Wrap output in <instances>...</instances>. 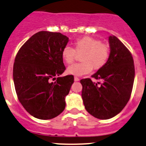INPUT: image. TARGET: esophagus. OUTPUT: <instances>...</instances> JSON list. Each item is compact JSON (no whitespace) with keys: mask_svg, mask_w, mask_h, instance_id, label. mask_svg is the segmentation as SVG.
Listing matches in <instances>:
<instances>
[{"mask_svg":"<svg viewBox=\"0 0 146 146\" xmlns=\"http://www.w3.org/2000/svg\"><path fill=\"white\" fill-rule=\"evenodd\" d=\"M74 81L75 82H79V79L77 77V76H74Z\"/></svg>","mask_w":146,"mask_h":146,"instance_id":"1","label":"esophagus"}]
</instances>
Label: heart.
I'll list each match as a JSON object with an SVG mask.
<instances>
[{
	"label": "heart",
	"mask_w": 146,
	"mask_h": 146,
	"mask_svg": "<svg viewBox=\"0 0 146 146\" xmlns=\"http://www.w3.org/2000/svg\"><path fill=\"white\" fill-rule=\"evenodd\" d=\"M74 48L65 46L62 50V58L67 64H72L76 55H80L82 62L72 64L67 72L76 76H82L91 72L94 69L103 68L110 56L109 47L100 40L91 36H84L74 42Z\"/></svg>",
	"instance_id": "heart-1"
}]
</instances>
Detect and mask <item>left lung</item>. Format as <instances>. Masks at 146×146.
Here are the masks:
<instances>
[{"mask_svg":"<svg viewBox=\"0 0 146 146\" xmlns=\"http://www.w3.org/2000/svg\"><path fill=\"white\" fill-rule=\"evenodd\" d=\"M110 53L103 68L91 79L80 81L86 110L92 116L108 119L119 113L130 99L135 76L131 53L115 36H110Z\"/></svg>","mask_w":146,"mask_h":146,"instance_id":"obj_1","label":"left lung"}]
</instances>
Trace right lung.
Returning <instances> with one entry per match:
<instances>
[{"label":"right lung","mask_w":146,"mask_h":146,"mask_svg":"<svg viewBox=\"0 0 146 146\" xmlns=\"http://www.w3.org/2000/svg\"><path fill=\"white\" fill-rule=\"evenodd\" d=\"M68 41L61 33L41 31L27 40L17 53L13 65L16 94L34 117L50 119L65 108V96L74 83L72 75L60 77L66 69L62 50Z\"/></svg>","instance_id":"obj_1"}]
</instances>
